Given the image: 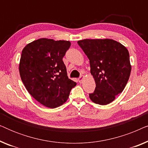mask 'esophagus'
<instances>
[{
    "mask_svg": "<svg viewBox=\"0 0 148 148\" xmlns=\"http://www.w3.org/2000/svg\"><path fill=\"white\" fill-rule=\"evenodd\" d=\"M84 77L83 76V75L80 76V77H79V78L78 79L79 82V83H82V81H83V79H84Z\"/></svg>",
    "mask_w": 148,
    "mask_h": 148,
    "instance_id": "1",
    "label": "esophagus"
}]
</instances>
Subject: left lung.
<instances>
[{
    "mask_svg": "<svg viewBox=\"0 0 148 148\" xmlns=\"http://www.w3.org/2000/svg\"><path fill=\"white\" fill-rule=\"evenodd\" d=\"M90 60V73L96 82L93 102L106 105L124 90L131 65L126 47L112 39H85L77 42Z\"/></svg>",
    "mask_w": 148,
    "mask_h": 148,
    "instance_id": "left-lung-1",
    "label": "left lung"
}]
</instances>
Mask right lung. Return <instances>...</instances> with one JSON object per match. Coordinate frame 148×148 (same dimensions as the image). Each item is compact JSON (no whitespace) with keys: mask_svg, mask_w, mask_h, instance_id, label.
<instances>
[{"mask_svg":"<svg viewBox=\"0 0 148 148\" xmlns=\"http://www.w3.org/2000/svg\"><path fill=\"white\" fill-rule=\"evenodd\" d=\"M70 46L69 41L40 38L22 50L19 65L22 82L28 92L48 108L63 104L77 85L69 79L62 60Z\"/></svg>","mask_w":148,"mask_h":148,"instance_id":"right-lung-1","label":"right lung"}]
</instances>
